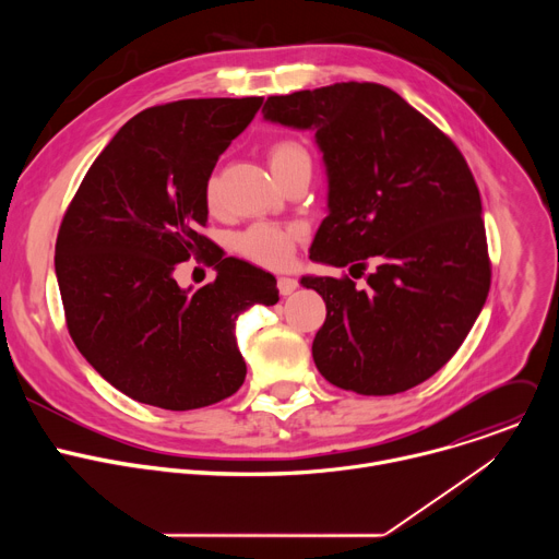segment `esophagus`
Masks as SVG:
<instances>
[{"label":"esophagus","instance_id":"1","mask_svg":"<svg viewBox=\"0 0 559 559\" xmlns=\"http://www.w3.org/2000/svg\"><path fill=\"white\" fill-rule=\"evenodd\" d=\"M276 287H278L281 296H289V294H294V289L298 287V281H296V278H289V276H281Z\"/></svg>","mask_w":559,"mask_h":559}]
</instances>
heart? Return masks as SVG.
Returning a JSON list of instances; mask_svg holds the SVG:
<instances>
[{
    "instance_id": "b5f03b06",
    "label": "heart",
    "mask_w": 559,
    "mask_h": 559,
    "mask_svg": "<svg viewBox=\"0 0 559 559\" xmlns=\"http://www.w3.org/2000/svg\"><path fill=\"white\" fill-rule=\"evenodd\" d=\"M298 164H311L307 150L300 143H296L292 139H283L270 147V166H272L274 177L283 175L285 170H289ZM207 203L216 205L214 181H210V186H207ZM298 236H300V227H296V225L254 223L238 234L234 243H236L238 252L259 265L283 267L292 259Z\"/></svg>"
}]
</instances>
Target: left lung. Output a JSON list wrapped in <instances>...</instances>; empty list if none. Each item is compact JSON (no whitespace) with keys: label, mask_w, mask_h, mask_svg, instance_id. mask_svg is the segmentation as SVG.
Segmentation results:
<instances>
[{"label":"left lung","mask_w":559,"mask_h":559,"mask_svg":"<svg viewBox=\"0 0 559 559\" xmlns=\"http://www.w3.org/2000/svg\"><path fill=\"white\" fill-rule=\"evenodd\" d=\"M263 119L311 130L328 173V216L309 259L362 274L365 289L302 276L323 296L313 362L332 384L391 395L431 378L480 316L491 263L483 201L455 143L401 95L343 82L267 97ZM358 278V276H354Z\"/></svg>","instance_id":"obj_1"}]
</instances>
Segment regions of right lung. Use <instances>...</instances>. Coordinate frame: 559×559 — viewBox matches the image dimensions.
<instances>
[{
    "instance_id": "obj_1",
    "label": "right lung",
    "mask_w": 559,
    "mask_h": 559,
    "mask_svg": "<svg viewBox=\"0 0 559 559\" xmlns=\"http://www.w3.org/2000/svg\"><path fill=\"white\" fill-rule=\"evenodd\" d=\"M261 97L183 99L132 117L68 205L55 274L82 356L132 401L188 412L225 401L248 367L236 318L278 300L276 278L223 252L207 223V181ZM197 255L217 281L183 290L174 270Z\"/></svg>"
}]
</instances>
